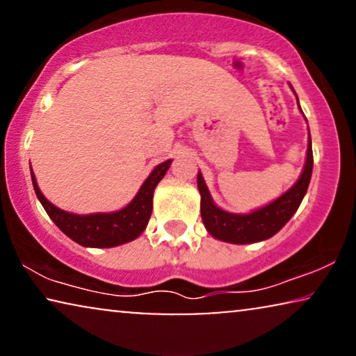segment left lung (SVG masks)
I'll return each instance as SVG.
<instances>
[{
    "label": "left lung",
    "instance_id": "1",
    "mask_svg": "<svg viewBox=\"0 0 356 356\" xmlns=\"http://www.w3.org/2000/svg\"><path fill=\"white\" fill-rule=\"evenodd\" d=\"M291 90H293V87H291ZM296 100H298V97H296ZM311 173H313V145H311L309 136L305 167L293 186L272 202L256 209V211L250 213H233L223 211L213 202L211 191H209L207 184L202 178V173L199 172L197 189L199 194H201V217L204 227L213 238L225 243H233V245L264 241L267 238L274 236L277 232H280L285 223L293 217V213L298 211L300 204L303 201L306 191H308Z\"/></svg>",
    "mask_w": 356,
    "mask_h": 356
}]
</instances>
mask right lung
<instances>
[{"mask_svg": "<svg viewBox=\"0 0 356 356\" xmlns=\"http://www.w3.org/2000/svg\"><path fill=\"white\" fill-rule=\"evenodd\" d=\"M170 163H172V160H167L150 172L128 206L115 212H97L86 213V216L56 207L42 194L32 167L31 177L38 201L47 211L48 217L55 222V225L66 236L86 248H115L136 240L145 230L150 213H152L154 191L160 179L167 173Z\"/></svg>", "mask_w": 356, "mask_h": 356, "instance_id": "obj_1", "label": "right lung"}]
</instances>
